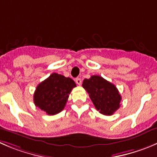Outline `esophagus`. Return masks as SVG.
I'll return each instance as SVG.
<instances>
[{
	"instance_id": "1",
	"label": "esophagus",
	"mask_w": 157,
	"mask_h": 157,
	"mask_svg": "<svg viewBox=\"0 0 157 157\" xmlns=\"http://www.w3.org/2000/svg\"><path fill=\"white\" fill-rule=\"evenodd\" d=\"M75 81H76V83H77V84H78V85L81 84V79L80 78H76Z\"/></svg>"
}]
</instances>
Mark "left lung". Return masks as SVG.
Listing matches in <instances>:
<instances>
[{
	"mask_svg": "<svg viewBox=\"0 0 157 157\" xmlns=\"http://www.w3.org/2000/svg\"><path fill=\"white\" fill-rule=\"evenodd\" d=\"M82 85L100 113L110 116L121 106V96L117 88L100 76L94 75L90 79H84Z\"/></svg>",
	"mask_w": 157,
	"mask_h": 157,
	"instance_id": "left-lung-1",
	"label": "left lung"
}]
</instances>
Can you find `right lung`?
I'll list each match as a JSON object with an SVG mask.
<instances>
[{
    "instance_id": "obj_1",
    "label": "right lung",
    "mask_w": 157,
    "mask_h": 157,
    "mask_svg": "<svg viewBox=\"0 0 157 157\" xmlns=\"http://www.w3.org/2000/svg\"><path fill=\"white\" fill-rule=\"evenodd\" d=\"M76 86L70 77L54 73L36 86L33 94L35 106L48 115L59 113L63 109L69 94Z\"/></svg>"
}]
</instances>
